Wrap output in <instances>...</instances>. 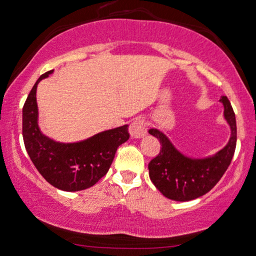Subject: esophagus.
Instances as JSON below:
<instances>
[{"label":"esophagus","mask_w":256,"mask_h":256,"mask_svg":"<svg viewBox=\"0 0 256 256\" xmlns=\"http://www.w3.org/2000/svg\"><path fill=\"white\" fill-rule=\"evenodd\" d=\"M129 133L133 138H142L146 134V122H144L143 118L138 117L130 123L129 126Z\"/></svg>","instance_id":"1"}]
</instances>
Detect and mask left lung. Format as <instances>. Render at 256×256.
Wrapping results in <instances>:
<instances>
[{"mask_svg":"<svg viewBox=\"0 0 256 256\" xmlns=\"http://www.w3.org/2000/svg\"><path fill=\"white\" fill-rule=\"evenodd\" d=\"M224 106V118L230 126V139L222 150L206 159H192L181 154L168 138L158 129L149 133L159 139L160 152L149 165V178L155 187L174 201H191L206 194L216 186L230 165L236 146V114L226 96L220 100Z\"/></svg>","mask_w":256,"mask_h":256,"instance_id":"left-lung-1","label":"left lung"}]
</instances>
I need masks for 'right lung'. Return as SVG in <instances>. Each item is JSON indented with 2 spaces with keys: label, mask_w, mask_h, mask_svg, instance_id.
I'll return each instance as SVG.
<instances>
[{
  "label": "right lung",
  "mask_w": 256,
  "mask_h": 256,
  "mask_svg": "<svg viewBox=\"0 0 256 256\" xmlns=\"http://www.w3.org/2000/svg\"><path fill=\"white\" fill-rule=\"evenodd\" d=\"M34 84L23 106V140L32 162L40 175L62 191H81L94 186L107 174L118 146L129 139L128 126L101 132L78 143H59L42 134L38 127L36 86Z\"/></svg>",
  "instance_id": "add662e5"
}]
</instances>
